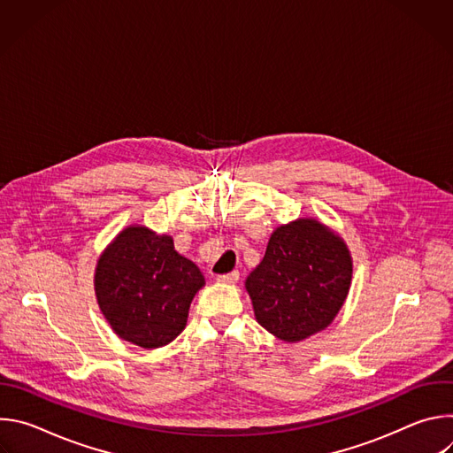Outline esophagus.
<instances>
[{"label": "esophagus", "mask_w": 453, "mask_h": 453, "mask_svg": "<svg viewBox=\"0 0 453 453\" xmlns=\"http://www.w3.org/2000/svg\"><path fill=\"white\" fill-rule=\"evenodd\" d=\"M238 278H240V273H238V271H233V273H229V274L217 276V280H219L220 283H229V285L236 283V281H238Z\"/></svg>", "instance_id": "34e87169"}]
</instances>
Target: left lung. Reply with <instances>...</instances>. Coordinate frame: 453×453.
Returning <instances> with one entry per match:
<instances>
[{"label":"left lung","mask_w":453,"mask_h":453,"mask_svg":"<svg viewBox=\"0 0 453 453\" xmlns=\"http://www.w3.org/2000/svg\"><path fill=\"white\" fill-rule=\"evenodd\" d=\"M353 274L344 240L315 219L280 226L264 260L245 280L256 320L285 342H299L332 325Z\"/></svg>","instance_id":"left-lung-1"}]
</instances>
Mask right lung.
I'll list each match as a JSON object with an SVG mask.
<instances>
[{
	"label": "right lung",
	"mask_w": 453,
	"mask_h": 453,
	"mask_svg": "<svg viewBox=\"0 0 453 453\" xmlns=\"http://www.w3.org/2000/svg\"><path fill=\"white\" fill-rule=\"evenodd\" d=\"M203 287V273L173 249L172 236L145 226L125 227L95 271L96 301L112 332L145 349L166 346L184 330Z\"/></svg>",
	"instance_id": "add662e5"
}]
</instances>
